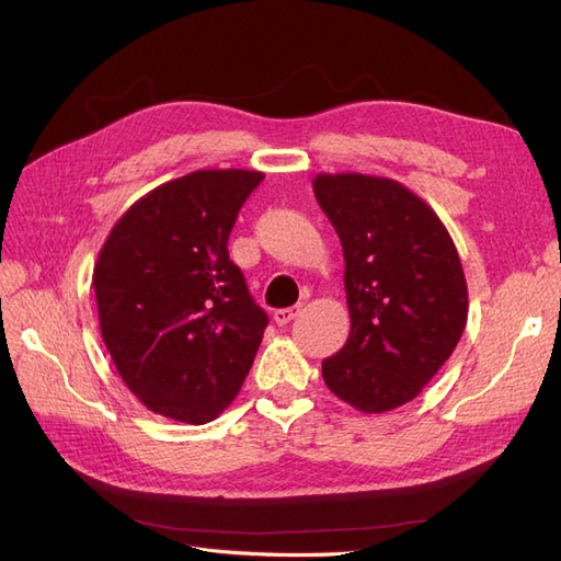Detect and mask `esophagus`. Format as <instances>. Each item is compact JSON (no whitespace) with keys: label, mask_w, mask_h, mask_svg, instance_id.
<instances>
[{"label":"esophagus","mask_w":561,"mask_h":561,"mask_svg":"<svg viewBox=\"0 0 561 561\" xmlns=\"http://www.w3.org/2000/svg\"><path fill=\"white\" fill-rule=\"evenodd\" d=\"M299 307H287V309H278L276 313H274V320H276V325H287V322H290V320H295L297 316H299Z\"/></svg>","instance_id":"obj_1"}]
</instances>
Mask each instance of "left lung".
Listing matches in <instances>:
<instances>
[{"mask_svg": "<svg viewBox=\"0 0 561 561\" xmlns=\"http://www.w3.org/2000/svg\"><path fill=\"white\" fill-rule=\"evenodd\" d=\"M313 194L342 241L351 313L322 379L358 412H390L421 393L463 334L461 260L443 219L396 180L320 173Z\"/></svg>", "mask_w": 561, "mask_h": 561, "instance_id": "obj_1", "label": "left lung"}]
</instances>
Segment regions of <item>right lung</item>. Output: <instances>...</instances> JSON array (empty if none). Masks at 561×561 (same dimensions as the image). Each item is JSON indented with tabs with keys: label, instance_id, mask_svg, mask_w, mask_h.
<instances>
[{
	"label": "right lung",
	"instance_id": "1",
	"mask_svg": "<svg viewBox=\"0 0 561 561\" xmlns=\"http://www.w3.org/2000/svg\"><path fill=\"white\" fill-rule=\"evenodd\" d=\"M264 180L196 171L118 217L93 268L103 342L130 393L154 414L208 423L239 396L266 330L227 241Z\"/></svg>",
	"mask_w": 561,
	"mask_h": 561
}]
</instances>
